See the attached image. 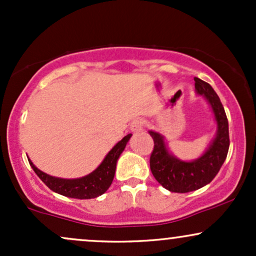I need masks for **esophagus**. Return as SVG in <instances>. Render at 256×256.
Returning <instances> with one entry per match:
<instances>
[{
	"mask_svg": "<svg viewBox=\"0 0 256 256\" xmlns=\"http://www.w3.org/2000/svg\"><path fill=\"white\" fill-rule=\"evenodd\" d=\"M144 128V122L140 119H136L131 122V131L132 132H140Z\"/></svg>",
	"mask_w": 256,
	"mask_h": 256,
	"instance_id": "34e87169",
	"label": "esophagus"
}]
</instances>
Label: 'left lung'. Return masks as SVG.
Segmentation results:
<instances>
[{"instance_id":"left-lung-1","label":"left lung","mask_w":256,"mask_h":256,"mask_svg":"<svg viewBox=\"0 0 256 256\" xmlns=\"http://www.w3.org/2000/svg\"><path fill=\"white\" fill-rule=\"evenodd\" d=\"M195 90L207 100L216 122V134L204 154L192 161H182L167 149L165 138L158 132L149 131L154 140L150 155V170L155 179L172 192H190L204 186L218 174L228 156L230 138L225 110L213 88L200 78H194Z\"/></svg>"}]
</instances>
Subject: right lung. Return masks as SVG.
Returning a JSON list of instances; mask_svg holds the SVG:
<instances>
[{"instance_id":"add662e5","label":"right lung","mask_w":256,"mask_h":256,"mask_svg":"<svg viewBox=\"0 0 256 256\" xmlns=\"http://www.w3.org/2000/svg\"><path fill=\"white\" fill-rule=\"evenodd\" d=\"M132 134H128L122 140H119L110 152L106 155L104 161L101 162L95 171L89 173L88 176H84L82 178L76 179H64L52 177V176L46 174L38 170L36 166L32 164V161L28 158V162L36 174L40 178L49 189L54 192L60 194V195L67 196V198H79V200H88L95 198L98 196L102 195L108 190L113 182L114 174H116V161L122 152H124L128 140Z\"/></svg>"}]
</instances>
